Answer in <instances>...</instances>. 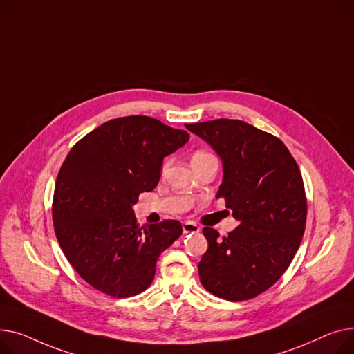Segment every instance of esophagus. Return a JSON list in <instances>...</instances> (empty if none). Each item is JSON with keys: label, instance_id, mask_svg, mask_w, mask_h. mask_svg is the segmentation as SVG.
Masks as SVG:
<instances>
[{"label": "esophagus", "instance_id": "obj_1", "mask_svg": "<svg viewBox=\"0 0 354 354\" xmlns=\"http://www.w3.org/2000/svg\"><path fill=\"white\" fill-rule=\"evenodd\" d=\"M183 232L187 234V233H198L200 232V227L193 223V221H184L183 223Z\"/></svg>", "mask_w": 354, "mask_h": 354}]
</instances>
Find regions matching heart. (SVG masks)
<instances>
[{
    "mask_svg": "<svg viewBox=\"0 0 354 354\" xmlns=\"http://www.w3.org/2000/svg\"><path fill=\"white\" fill-rule=\"evenodd\" d=\"M212 157H214L213 154H210V153H207V151H196L194 154H193V157H192V162L193 164H197V162H200V161H204V160H207V158H212Z\"/></svg>",
    "mask_w": 354,
    "mask_h": 354,
    "instance_id": "1",
    "label": "heart"
}]
</instances>
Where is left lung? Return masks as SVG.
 I'll list each match as a JSON object with an SVG mask.
<instances>
[{"mask_svg":"<svg viewBox=\"0 0 354 354\" xmlns=\"http://www.w3.org/2000/svg\"><path fill=\"white\" fill-rule=\"evenodd\" d=\"M220 156L217 198L240 221L227 237L204 227L209 248L200 281L217 297L243 301L272 287L292 263L304 234L307 201L299 165L283 141L240 120L187 124Z\"/></svg>","mask_w":354,"mask_h":354,"instance_id":"left-lung-1","label":"left lung"}]
</instances>
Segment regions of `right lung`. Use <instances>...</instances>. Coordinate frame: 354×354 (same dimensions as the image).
Here are the masks:
<instances>
[{"mask_svg":"<svg viewBox=\"0 0 354 354\" xmlns=\"http://www.w3.org/2000/svg\"><path fill=\"white\" fill-rule=\"evenodd\" d=\"M189 133L147 115L114 118L82 137L57 176L53 223L61 250L80 277L111 297L153 283L160 254L183 233L164 220L140 227L133 205L156 189L165 156Z\"/></svg>","mask_w":354,"mask_h":354,"instance_id":"right-lung-1","label":"right lung"}]
</instances>
